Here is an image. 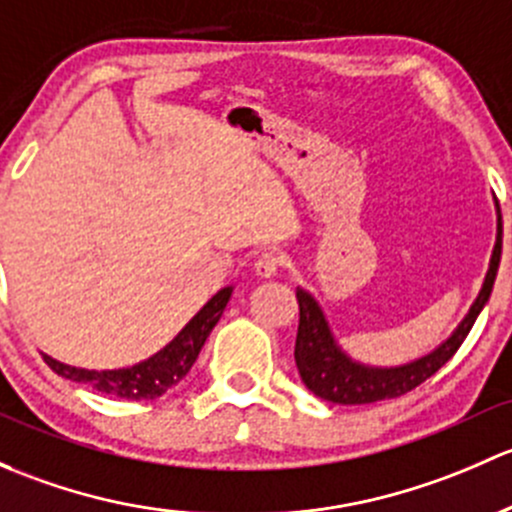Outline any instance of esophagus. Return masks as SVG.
Here are the masks:
<instances>
[{
  "instance_id": "34e87169",
  "label": "esophagus",
  "mask_w": 512,
  "mask_h": 512,
  "mask_svg": "<svg viewBox=\"0 0 512 512\" xmlns=\"http://www.w3.org/2000/svg\"><path fill=\"white\" fill-rule=\"evenodd\" d=\"M281 266H283V256L273 254V251H266V254H261V256L256 258V263H254L256 273L261 278H273Z\"/></svg>"
}]
</instances>
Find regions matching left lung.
Wrapping results in <instances>:
<instances>
[{
  "label": "left lung",
  "mask_w": 512,
  "mask_h": 512,
  "mask_svg": "<svg viewBox=\"0 0 512 512\" xmlns=\"http://www.w3.org/2000/svg\"><path fill=\"white\" fill-rule=\"evenodd\" d=\"M495 207H498V202H495ZM500 249H503V219H500L498 207V236H495L491 266H488L486 281H483L481 293L473 300L468 315L453 330L449 340L441 342L434 352L399 367H370L345 355L335 342L333 333H330V325L325 320L323 310H320L318 300L308 291L298 288L295 298H298L300 320L298 335H295V365H298L305 387L315 397L333 404H372L382 402V399H397L402 394L412 392L431 374L439 372L456 355L466 335L471 333L478 313L491 298L495 273H498L500 266Z\"/></svg>",
  "instance_id": "obj_1"
}]
</instances>
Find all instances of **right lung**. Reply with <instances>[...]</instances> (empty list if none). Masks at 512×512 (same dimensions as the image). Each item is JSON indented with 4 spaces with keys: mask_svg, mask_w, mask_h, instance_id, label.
Returning a JSON list of instances; mask_svg holds the SVG:
<instances>
[{
    "mask_svg": "<svg viewBox=\"0 0 512 512\" xmlns=\"http://www.w3.org/2000/svg\"><path fill=\"white\" fill-rule=\"evenodd\" d=\"M231 291L234 286L221 288L212 300H207L202 310L179 330L175 340L170 345L162 347L147 360L138 362L133 367H123V370H81V367L63 365V362L54 360V357L44 355V362L61 377L71 379V382L88 384L96 392L110 394V397L130 399V402H142V399H157L175 387L179 379L187 377L192 365L197 362L199 350L207 342L209 333L214 325L219 323L221 313H224L226 303H229Z\"/></svg>",
    "mask_w": 512,
    "mask_h": 512,
    "instance_id": "obj_1",
    "label": "right lung"
}]
</instances>
